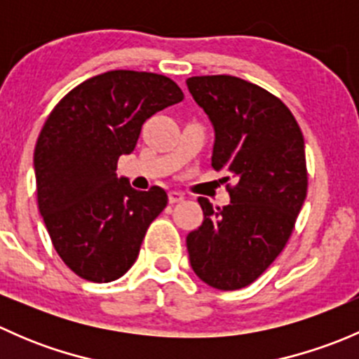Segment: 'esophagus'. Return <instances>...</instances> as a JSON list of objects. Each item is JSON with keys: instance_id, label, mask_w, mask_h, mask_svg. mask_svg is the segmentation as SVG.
<instances>
[{"instance_id": "1", "label": "esophagus", "mask_w": 359, "mask_h": 359, "mask_svg": "<svg viewBox=\"0 0 359 359\" xmlns=\"http://www.w3.org/2000/svg\"><path fill=\"white\" fill-rule=\"evenodd\" d=\"M168 201L172 203H180V201H184V194L180 193V191H170L168 193Z\"/></svg>"}]
</instances>
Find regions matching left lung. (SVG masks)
Here are the masks:
<instances>
[{
    "label": "left lung",
    "instance_id": "left-lung-1",
    "mask_svg": "<svg viewBox=\"0 0 359 359\" xmlns=\"http://www.w3.org/2000/svg\"><path fill=\"white\" fill-rule=\"evenodd\" d=\"M187 88L215 128L213 170L234 180L227 206L198 198L203 222L186 240L191 267L217 290H240L290 240L307 194L304 137L276 95L236 76H193Z\"/></svg>",
    "mask_w": 359,
    "mask_h": 359
}]
</instances>
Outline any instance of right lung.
I'll return each instance as SVG.
<instances>
[{"mask_svg":"<svg viewBox=\"0 0 359 359\" xmlns=\"http://www.w3.org/2000/svg\"><path fill=\"white\" fill-rule=\"evenodd\" d=\"M182 99L166 76L119 69L72 88L46 118L34 149L39 213L53 248L83 280L121 278L165 210V189L135 191L116 168L144 123Z\"/></svg>","mask_w":359,"mask_h":359,"instance_id":"add662e5","label":"right lung"}]
</instances>
